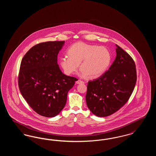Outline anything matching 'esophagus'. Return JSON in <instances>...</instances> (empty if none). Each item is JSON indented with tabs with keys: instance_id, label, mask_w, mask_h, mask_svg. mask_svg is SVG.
<instances>
[{
	"instance_id": "34e87169",
	"label": "esophagus",
	"mask_w": 156,
	"mask_h": 156,
	"mask_svg": "<svg viewBox=\"0 0 156 156\" xmlns=\"http://www.w3.org/2000/svg\"><path fill=\"white\" fill-rule=\"evenodd\" d=\"M76 83L77 84H80V83H83L84 82L83 81H82V80H78V81H76Z\"/></svg>"
}]
</instances>
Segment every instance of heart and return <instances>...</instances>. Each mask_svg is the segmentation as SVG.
Instances as JSON below:
<instances>
[{
	"label": "heart",
	"mask_w": 156,
	"mask_h": 156,
	"mask_svg": "<svg viewBox=\"0 0 156 156\" xmlns=\"http://www.w3.org/2000/svg\"><path fill=\"white\" fill-rule=\"evenodd\" d=\"M67 55L60 59V65L66 74H75L79 65L81 76L94 79L106 72L111 62L110 51L103 46L78 42L67 50Z\"/></svg>",
	"instance_id": "heart-1"
}]
</instances>
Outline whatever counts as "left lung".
<instances>
[{"instance_id": "obj_1", "label": "left lung", "mask_w": 156, "mask_h": 156, "mask_svg": "<svg viewBox=\"0 0 156 156\" xmlns=\"http://www.w3.org/2000/svg\"><path fill=\"white\" fill-rule=\"evenodd\" d=\"M116 46V57L109 70L87 85V106L99 117L109 116L120 109L129 99L136 83L133 59L119 45Z\"/></svg>"}]
</instances>
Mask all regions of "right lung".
<instances>
[{
  "instance_id": "right-lung-1",
  "label": "right lung",
  "mask_w": 156,
  "mask_h": 156,
  "mask_svg": "<svg viewBox=\"0 0 156 156\" xmlns=\"http://www.w3.org/2000/svg\"><path fill=\"white\" fill-rule=\"evenodd\" d=\"M64 41L41 43L23 57L18 76L23 97L30 107L43 116L52 118L64 108L68 91L78 80L64 74L57 55Z\"/></svg>"
}]
</instances>
